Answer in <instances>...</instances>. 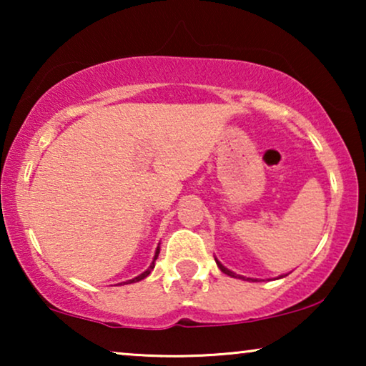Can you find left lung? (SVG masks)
I'll use <instances>...</instances> for the list:
<instances>
[{
  "mask_svg": "<svg viewBox=\"0 0 366 366\" xmlns=\"http://www.w3.org/2000/svg\"><path fill=\"white\" fill-rule=\"evenodd\" d=\"M214 262H217L218 268L222 269V272H223L224 274H228V277H232V278H239V280H244V282H259L258 278H247V277H243V274H237V273H234V272H232V269H228L227 267H223L222 262H218V258H214ZM285 277H287V274H285ZM278 278H283V274H280Z\"/></svg>",
  "mask_w": 366,
  "mask_h": 366,
  "instance_id": "obj_1",
  "label": "left lung"
}]
</instances>
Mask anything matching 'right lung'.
I'll return each instance as SVG.
<instances>
[{"label": "right lung", "mask_w": 366, "mask_h": 366, "mask_svg": "<svg viewBox=\"0 0 366 366\" xmlns=\"http://www.w3.org/2000/svg\"><path fill=\"white\" fill-rule=\"evenodd\" d=\"M158 254H159V247H157V252H154V257H153V262H152V264H149V267L144 269V272L142 273V274H138V277H134V278H132V280H128V282H123V283H119V285H128V283H137V282H142L143 278H147L149 273H152V269L154 268V259L158 258Z\"/></svg>", "instance_id": "1"}]
</instances>
